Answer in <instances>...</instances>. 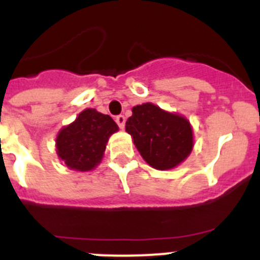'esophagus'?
<instances>
[{"label":"esophagus","instance_id":"esophagus-1","mask_svg":"<svg viewBox=\"0 0 260 260\" xmlns=\"http://www.w3.org/2000/svg\"><path fill=\"white\" fill-rule=\"evenodd\" d=\"M116 122L117 125L119 126V128L125 127V122H126V117L123 114H119V116L116 117Z\"/></svg>","mask_w":260,"mask_h":260}]
</instances>
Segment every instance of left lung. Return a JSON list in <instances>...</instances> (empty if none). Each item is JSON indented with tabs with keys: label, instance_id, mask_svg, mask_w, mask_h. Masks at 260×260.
Segmentation results:
<instances>
[{
	"label": "left lung",
	"instance_id": "left-lung-1",
	"mask_svg": "<svg viewBox=\"0 0 260 260\" xmlns=\"http://www.w3.org/2000/svg\"><path fill=\"white\" fill-rule=\"evenodd\" d=\"M126 132L133 137L142 157L160 171L182 162L192 150L189 121L151 103L133 108V116L126 121Z\"/></svg>",
	"mask_w": 260,
	"mask_h": 260
}]
</instances>
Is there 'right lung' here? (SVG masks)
Masks as SVG:
<instances>
[{"mask_svg": "<svg viewBox=\"0 0 260 260\" xmlns=\"http://www.w3.org/2000/svg\"><path fill=\"white\" fill-rule=\"evenodd\" d=\"M118 130L113 118L95 109L83 110L57 137V153L75 171H91L100 162L109 137Z\"/></svg>", "mask_w": 260, "mask_h": 260, "instance_id": "1", "label": "right lung"}]
</instances>
